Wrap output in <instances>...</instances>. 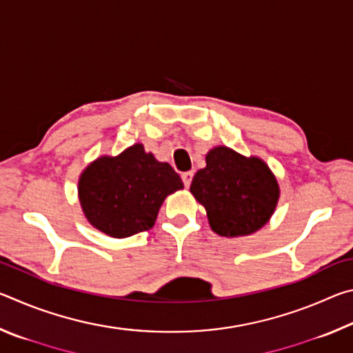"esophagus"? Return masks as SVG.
I'll use <instances>...</instances> for the list:
<instances>
[{
	"mask_svg": "<svg viewBox=\"0 0 353 353\" xmlns=\"http://www.w3.org/2000/svg\"><path fill=\"white\" fill-rule=\"evenodd\" d=\"M193 176H194V172H193V171L182 172V181H183V185H185V187H190L191 181H193Z\"/></svg>",
	"mask_w": 353,
	"mask_h": 353,
	"instance_id": "34e87169",
	"label": "esophagus"
}]
</instances>
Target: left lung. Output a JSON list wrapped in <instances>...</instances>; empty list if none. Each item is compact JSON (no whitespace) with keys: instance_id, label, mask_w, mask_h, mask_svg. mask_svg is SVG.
Here are the masks:
<instances>
[{"instance_id":"8db88e82","label":"left lung","mask_w":353,"mask_h":353,"mask_svg":"<svg viewBox=\"0 0 353 353\" xmlns=\"http://www.w3.org/2000/svg\"><path fill=\"white\" fill-rule=\"evenodd\" d=\"M205 162V168L194 174L190 191L205 207L212 230L232 238L261 229L272 216L280 196L270 166L227 146L210 149Z\"/></svg>"}]
</instances>
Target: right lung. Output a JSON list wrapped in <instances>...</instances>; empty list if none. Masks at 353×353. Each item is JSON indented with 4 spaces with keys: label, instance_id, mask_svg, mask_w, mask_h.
Returning <instances> with one entry per match:
<instances>
[{
    "label": "right lung",
    "instance_id": "1",
    "mask_svg": "<svg viewBox=\"0 0 353 353\" xmlns=\"http://www.w3.org/2000/svg\"><path fill=\"white\" fill-rule=\"evenodd\" d=\"M182 188L171 165L137 143L117 157L103 155L88 165L77 191L88 223L105 235L126 238L151 229L166 196Z\"/></svg>",
    "mask_w": 353,
    "mask_h": 353
}]
</instances>
